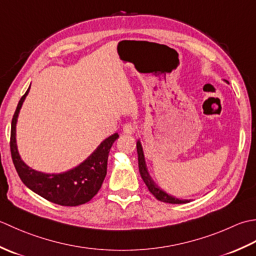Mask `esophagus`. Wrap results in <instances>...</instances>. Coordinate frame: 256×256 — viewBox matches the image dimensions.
<instances>
[{"label":"esophagus","instance_id":"obj_1","mask_svg":"<svg viewBox=\"0 0 256 256\" xmlns=\"http://www.w3.org/2000/svg\"><path fill=\"white\" fill-rule=\"evenodd\" d=\"M122 130H124V134H134L136 132V127L134 126V124H124Z\"/></svg>","mask_w":256,"mask_h":256}]
</instances>
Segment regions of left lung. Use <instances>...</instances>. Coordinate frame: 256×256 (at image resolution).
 <instances>
[{
	"label": "left lung",
	"mask_w": 256,
	"mask_h": 256,
	"mask_svg": "<svg viewBox=\"0 0 256 256\" xmlns=\"http://www.w3.org/2000/svg\"><path fill=\"white\" fill-rule=\"evenodd\" d=\"M226 82H228L226 80ZM137 152H138V164H139V172L142 174V178L146 186H148L149 191L159 201H162L166 203H172V204H181V203H188L190 200L186 199H179V198H176L169 194H166L164 190L161 189V188L156 184V182L151 178V176L148 171L147 164H146V159H144V154L142 149V144L140 142V140L137 142Z\"/></svg>",
	"instance_id": "left-lung-1"
}]
</instances>
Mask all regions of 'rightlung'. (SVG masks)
I'll return each mask as SVG.
<instances>
[{
	"label": "right lung",
	"mask_w": 256,
	"mask_h": 256,
	"mask_svg": "<svg viewBox=\"0 0 256 256\" xmlns=\"http://www.w3.org/2000/svg\"><path fill=\"white\" fill-rule=\"evenodd\" d=\"M20 99L11 126V154L13 164L23 184L44 199L56 204L76 206L92 200L100 189L107 174L109 150L119 134L116 132L102 140L95 151L82 164L60 174H45L34 170L20 158L16 144V124L20 108L30 92Z\"/></svg>",
	"instance_id": "1"
}]
</instances>
